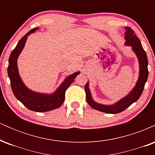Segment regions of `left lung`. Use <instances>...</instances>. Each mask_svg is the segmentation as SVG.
I'll list each match as a JSON object with an SVG mask.
<instances>
[{
	"mask_svg": "<svg viewBox=\"0 0 155 155\" xmlns=\"http://www.w3.org/2000/svg\"><path fill=\"white\" fill-rule=\"evenodd\" d=\"M125 44L131 46L133 51L136 53L138 58L140 65L139 78L137 81L136 85L130 94L125 97L112 106H106V105L99 104L92 100L91 93L89 89L88 83L85 84L84 90L86 92V100L88 104L94 109L108 114H118L123 111L126 108H128L131 104L136 102L139 98L143 92L144 85L147 81L149 75L148 71V59H147L146 51L142 47L141 43L138 37L135 34V32L130 28H125Z\"/></svg>",
	"mask_w": 155,
	"mask_h": 155,
	"instance_id": "obj_1",
	"label": "left lung"
}]
</instances>
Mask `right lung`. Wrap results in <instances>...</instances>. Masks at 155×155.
I'll return each mask as SVG.
<instances>
[{
  "instance_id": "right-lung-1",
  "label": "right lung",
  "mask_w": 155,
  "mask_h": 155,
  "mask_svg": "<svg viewBox=\"0 0 155 155\" xmlns=\"http://www.w3.org/2000/svg\"><path fill=\"white\" fill-rule=\"evenodd\" d=\"M38 28L32 29L26 33L20 40L16 47L11 53L8 59V75L10 79L11 87L14 95L17 100L26 106L28 109L36 112H45L59 108L65 100V92L67 88L74 82L79 72H76L69 76L61 84L59 88L52 95H45L34 92L28 90L24 85L19 76L17 60L19 54L22 51L27 40V36L34 32Z\"/></svg>"
}]
</instances>
